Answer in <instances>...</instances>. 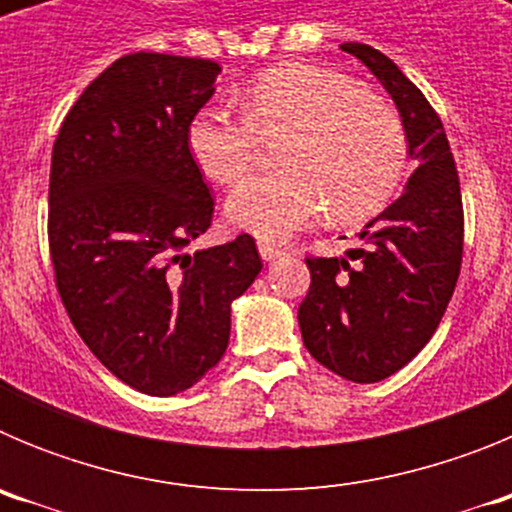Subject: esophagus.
Segmentation results:
<instances>
[{
    "instance_id": "esophagus-1",
    "label": "esophagus",
    "mask_w": 512,
    "mask_h": 512,
    "mask_svg": "<svg viewBox=\"0 0 512 512\" xmlns=\"http://www.w3.org/2000/svg\"><path fill=\"white\" fill-rule=\"evenodd\" d=\"M259 253L264 261H274L279 259V256H284L282 248H279L277 243H269V241H259Z\"/></svg>"
}]
</instances>
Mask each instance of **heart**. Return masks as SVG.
<instances>
[{"label": "heart", "mask_w": 512, "mask_h": 512, "mask_svg": "<svg viewBox=\"0 0 512 512\" xmlns=\"http://www.w3.org/2000/svg\"><path fill=\"white\" fill-rule=\"evenodd\" d=\"M246 120L202 107L187 125L197 169L233 184L253 166L259 135L287 133L284 169L256 174L230 192L225 215L248 233L282 241L328 207L333 220H364L390 202L408 166V135L384 99L336 71L284 63L243 92Z\"/></svg>", "instance_id": "heart-1"}]
</instances>
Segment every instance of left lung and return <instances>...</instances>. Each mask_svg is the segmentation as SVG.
Masks as SVG:
<instances>
[{
    "label": "left lung",
    "mask_w": 512,
    "mask_h": 512,
    "mask_svg": "<svg viewBox=\"0 0 512 512\" xmlns=\"http://www.w3.org/2000/svg\"><path fill=\"white\" fill-rule=\"evenodd\" d=\"M390 94L415 171L405 192L364 225L359 248L307 259L302 341L348 382H382L420 354L454 295L464 246L459 176L449 138L428 99L397 63L364 43H343Z\"/></svg>",
    "instance_id": "8db88e82"
}]
</instances>
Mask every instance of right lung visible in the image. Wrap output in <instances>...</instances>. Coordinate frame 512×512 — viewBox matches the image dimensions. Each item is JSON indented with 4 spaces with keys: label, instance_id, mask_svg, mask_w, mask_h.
I'll return each instance as SVG.
<instances>
[{
    "label": "right lung",
    "instance_id": "1",
    "mask_svg": "<svg viewBox=\"0 0 512 512\" xmlns=\"http://www.w3.org/2000/svg\"><path fill=\"white\" fill-rule=\"evenodd\" d=\"M217 74L207 58H117L53 143L48 241L58 292L89 351L143 395H179L223 359L230 305L264 266L246 233L187 251L212 223L187 125L215 94Z\"/></svg>",
    "mask_w": 512,
    "mask_h": 512
}]
</instances>
